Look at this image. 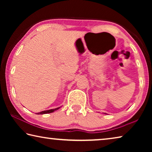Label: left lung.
Returning a JSON list of instances; mask_svg holds the SVG:
<instances>
[{
    "instance_id": "left-lung-1",
    "label": "left lung",
    "mask_w": 152,
    "mask_h": 152,
    "mask_svg": "<svg viewBox=\"0 0 152 152\" xmlns=\"http://www.w3.org/2000/svg\"><path fill=\"white\" fill-rule=\"evenodd\" d=\"M104 114H107V113H104Z\"/></svg>"
}]
</instances>
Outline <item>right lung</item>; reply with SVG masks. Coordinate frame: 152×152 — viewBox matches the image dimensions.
I'll return each instance as SVG.
<instances>
[{
	"label": "right lung",
	"instance_id": "right-lung-1",
	"mask_svg": "<svg viewBox=\"0 0 152 152\" xmlns=\"http://www.w3.org/2000/svg\"><path fill=\"white\" fill-rule=\"evenodd\" d=\"M60 107H58V108H56V109H50V110H43L42 112H39V113H37V115H43V114H47V113H53L54 112L55 110H58L60 109Z\"/></svg>",
	"mask_w": 152,
	"mask_h": 152
}]
</instances>
